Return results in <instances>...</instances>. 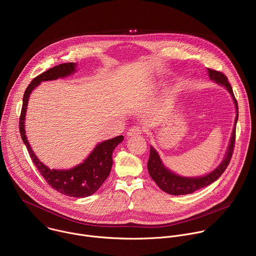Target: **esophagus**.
I'll use <instances>...</instances> for the list:
<instances>
[{
	"instance_id": "obj_1",
	"label": "esophagus",
	"mask_w": 256,
	"mask_h": 256,
	"mask_svg": "<svg viewBox=\"0 0 256 256\" xmlns=\"http://www.w3.org/2000/svg\"><path fill=\"white\" fill-rule=\"evenodd\" d=\"M144 132V130L142 126H132V128H130L128 132V136H132V134H142Z\"/></svg>"
}]
</instances>
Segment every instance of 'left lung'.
Wrapping results in <instances>:
<instances>
[{"label": "left lung", "mask_w": 256, "mask_h": 256, "mask_svg": "<svg viewBox=\"0 0 256 256\" xmlns=\"http://www.w3.org/2000/svg\"><path fill=\"white\" fill-rule=\"evenodd\" d=\"M208 76L210 80L214 81L216 83L224 86L229 93L231 94L235 106H236V120H235V126L238 120V104L237 100L234 96L232 87L230 83L228 82L227 77L221 72H218L212 68H208ZM235 136H236V128L234 126L232 136L230 140V144L228 150L226 152V156L222 163L218 165L214 171L210 173L200 176V177H182L179 175H176L175 173L168 170L162 163L159 154L156 152V150L152 147L150 148V157L148 161V171L152 179L156 182V184L165 192L172 194V196H180V194H192L198 190H200L202 188H206L212 184L218 177H220L226 168L228 167L234 150V144H235Z\"/></svg>", "instance_id": "left-lung-1"}]
</instances>
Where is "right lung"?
<instances>
[{"label":"right lung","mask_w":256,"mask_h":256,"mask_svg":"<svg viewBox=\"0 0 256 256\" xmlns=\"http://www.w3.org/2000/svg\"><path fill=\"white\" fill-rule=\"evenodd\" d=\"M75 62H66L56 66L42 74L35 77L24 92L23 104L19 118V130L24 144L28 150L33 164L38 169L48 184L56 192L72 198H86L96 192L108 177L112 167V152L116 146L122 142L124 136H118L114 138L98 144L85 161L68 170L50 169L36 157L32 151L25 134V116L31 92L42 81H52L64 78L76 72Z\"/></svg>","instance_id":"right-lung-1"}]
</instances>
